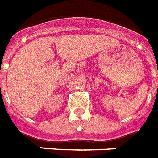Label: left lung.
<instances>
[{
  "label": "left lung",
  "instance_id": "8db88e82",
  "mask_svg": "<svg viewBox=\"0 0 158 158\" xmlns=\"http://www.w3.org/2000/svg\"><path fill=\"white\" fill-rule=\"evenodd\" d=\"M157 73H158V72H157Z\"/></svg>",
  "mask_w": 158,
  "mask_h": 158
}]
</instances>
